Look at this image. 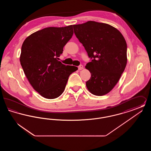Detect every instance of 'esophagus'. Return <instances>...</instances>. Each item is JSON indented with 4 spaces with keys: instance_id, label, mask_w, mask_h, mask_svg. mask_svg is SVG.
Here are the masks:
<instances>
[{
    "instance_id": "1",
    "label": "esophagus",
    "mask_w": 151,
    "mask_h": 151,
    "mask_svg": "<svg viewBox=\"0 0 151 151\" xmlns=\"http://www.w3.org/2000/svg\"><path fill=\"white\" fill-rule=\"evenodd\" d=\"M78 69L79 70H81L83 69V65H80L79 67H78Z\"/></svg>"
}]
</instances>
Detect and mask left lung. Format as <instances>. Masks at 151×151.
Masks as SVG:
<instances>
[{
    "label": "left lung",
    "instance_id": "left-lung-1",
    "mask_svg": "<svg viewBox=\"0 0 151 151\" xmlns=\"http://www.w3.org/2000/svg\"><path fill=\"white\" fill-rule=\"evenodd\" d=\"M73 27L89 57L93 58L86 65L91 73L86 88L94 95L106 94L117 84L127 65L126 40L118 29L105 23L89 21Z\"/></svg>",
    "mask_w": 151,
    "mask_h": 151
}]
</instances>
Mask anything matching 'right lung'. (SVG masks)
Here are the masks:
<instances>
[{"instance_id":"add662e5","label":"right lung","mask_w":151,"mask_h":151,"mask_svg":"<svg viewBox=\"0 0 151 151\" xmlns=\"http://www.w3.org/2000/svg\"><path fill=\"white\" fill-rule=\"evenodd\" d=\"M73 34L72 25L46 28L30 35L22 45L20 61L23 71L33 89L44 98L60 96L70 75L78 69L58 60Z\"/></svg>"}]
</instances>
